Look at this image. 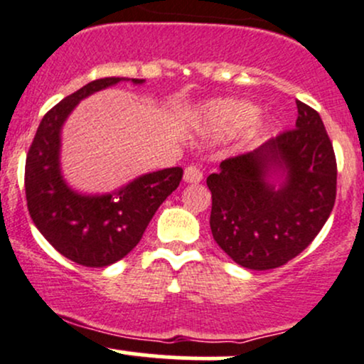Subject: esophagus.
I'll use <instances>...</instances> for the list:
<instances>
[{"mask_svg": "<svg viewBox=\"0 0 364 364\" xmlns=\"http://www.w3.org/2000/svg\"><path fill=\"white\" fill-rule=\"evenodd\" d=\"M185 181L186 183H200L203 178V171L198 166H188L185 169Z\"/></svg>", "mask_w": 364, "mask_h": 364, "instance_id": "1", "label": "esophagus"}]
</instances>
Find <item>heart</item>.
<instances>
[{
  "label": "heart",
  "instance_id": "obj_1",
  "mask_svg": "<svg viewBox=\"0 0 364 364\" xmlns=\"http://www.w3.org/2000/svg\"><path fill=\"white\" fill-rule=\"evenodd\" d=\"M258 109L250 102L224 101L212 102L205 111L207 127L217 135H236L257 119Z\"/></svg>",
  "mask_w": 364,
  "mask_h": 364
}]
</instances>
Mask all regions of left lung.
Masks as SVG:
<instances>
[{
	"mask_svg": "<svg viewBox=\"0 0 364 364\" xmlns=\"http://www.w3.org/2000/svg\"><path fill=\"white\" fill-rule=\"evenodd\" d=\"M296 127L253 152L220 162L207 178L210 229L237 265L270 270L286 265L315 240L337 195V161L320 114L301 101ZM282 170L287 181H268Z\"/></svg>",
	"mask_w": 364,
	"mask_h": 364,
	"instance_id": "obj_1",
	"label": "left lung"
}]
</instances>
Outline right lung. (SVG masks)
Segmentation results:
<instances>
[{"label":"right lung","mask_w":364,"mask_h":364,"mask_svg":"<svg viewBox=\"0 0 364 364\" xmlns=\"http://www.w3.org/2000/svg\"><path fill=\"white\" fill-rule=\"evenodd\" d=\"M127 78H99L49 109L25 161V198L41 235L78 265L107 267L132 252L161 203L179 186L181 168L144 174L112 195L85 196L66 186L60 171V132L82 99ZM141 83L140 78H132Z\"/></svg>","instance_id":"obj_1"}]
</instances>
